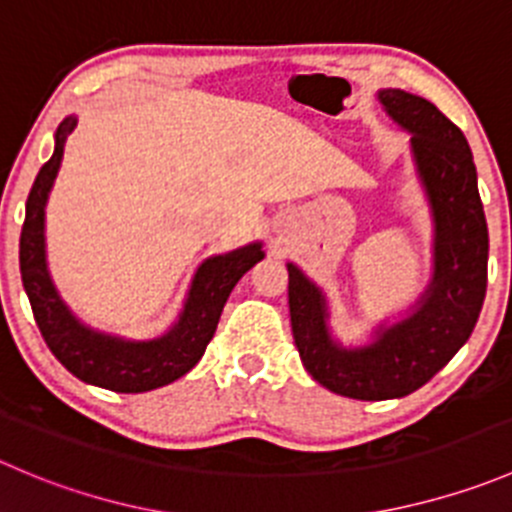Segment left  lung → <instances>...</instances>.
I'll return each instance as SVG.
<instances>
[{"label": "left lung", "instance_id": "left-lung-1", "mask_svg": "<svg viewBox=\"0 0 512 512\" xmlns=\"http://www.w3.org/2000/svg\"><path fill=\"white\" fill-rule=\"evenodd\" d=\"M382 109L410 135L415 175L433 222V270L418 300L342 345L330 327L325 290L287 262L292 337L322 388L352 400L405 398L423 388L468 342L488 287V222L473 152L463 132L418 94L377 89Z\"/></svg>", "mask_w": 512, "mask_h": 512}]
</instances>
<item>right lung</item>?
I'll use <instances>...</instances> for the list:
<instances>
[{
  "label": "right lung",
  "mask_w": 512,
  "mask_h": 512,
  "mask_svg": "<svg viewBox=\"0 0 512 512\" xmlns=\"http://www.w3.org/2000/svg\"><path fill=\"white\" fill-rule=\"evenodd\" d=\"M77 127V114H69L54 132V152L39 170L27 197L22 237H19V270L32 305L34 320L49 350L79 380L114 390V393H147L170 385L200 362L220 322L222 307L232 287L250 267L265 257L262 242L212 255L197 265L177 320L162 335L132 340L117 332L87 325L62 300L47 267V202L59 175L67 137Z\"/></svg>",
  "instance_id": "add662e5"
}]
</instances>
